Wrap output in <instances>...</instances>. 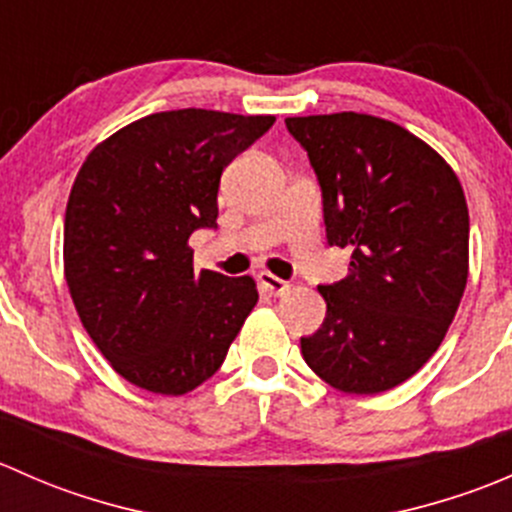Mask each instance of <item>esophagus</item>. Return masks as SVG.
<instances>
[{
    "label": "esophagus",
    "instance_id": "1",
    "mask_svg": "<svg viewBox=\"0 0 512 512\" xmlns=\"http://www.w3.org/2000/svg\"><path fill=\"white\" fill-rule=\"evenodd\" d=\"M257 280H260V287L265 289L267 294H275V297H280V294H285L287 289H289V285H287L285 280H280V277L270 275V272H260V275H257Z\"/></svg>",
    "mask_w": 512,
    "mask_h": 512
}]
</instances>
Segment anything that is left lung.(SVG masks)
<instances>
[{"instance_id": "left-lung-1", "label": "left lung", "mask_w": 512, "mask_h": 512, "mask_svg": "<svg viewBox=\"0 0 512 512\" xmlns=\"http://www.w3.org/2000/svg\"><path fill=\"white\" fill-rule=\"evenodd\" d=\"M322 188L329 245L349 275L319 285L327 317L302 337L309 369L347 394H381L441 347L468 280V205L451 165L366 113L285 118Z\"/></svg>"}]
</instances>
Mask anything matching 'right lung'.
<instances>
[{"label":"right lung","mask_w":512,"mask_h":512,"mask_svg":"<svg viewBox=\"0 0 512 512\" xmlns=\"http://www.w3.org/2000/svg\"><path fill=\"white\" fill-rule=\"evenodd\" d=\"M275 116L183 108L98 143L64 220V272L81 324L113 369L153 394L208 381L257 304L252 277L193 270L188 240L218 230L220 175Z\"/></svg>","instance_id":"obj_1"}]
</instances>
